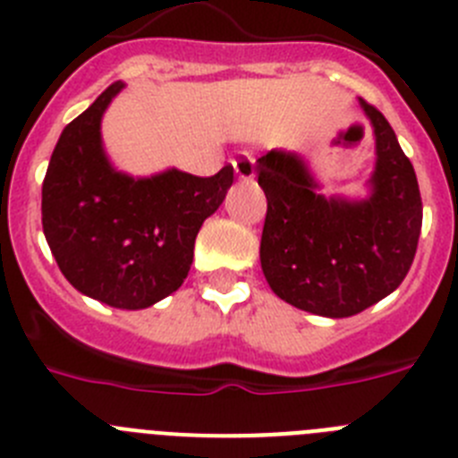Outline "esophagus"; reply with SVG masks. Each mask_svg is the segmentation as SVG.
<instances>
[{
  "instance_id": "esophagus-1",
  "label": "esophagus",
  "mask_w": 458,
  "mask_h": 458,
  "mask_svg": "<svg viewBox=\"0 0 458 458\" xmlns=\"http://www.w3.org/2000/svg\"><path fill=\"white\" fill-rule=\"evenodd\" d=\"M233 172L241 181H250L254 176V157L250 153H241V156L233 160Z\"/></svg>"
}]
</instances>
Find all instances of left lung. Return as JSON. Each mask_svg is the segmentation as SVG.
<instances>
[{"instance_id": "obj_1", "label": "left lung", "mask_w": 458, "mask_h": 458, "mask_svg": "<svg viewBox=\"0 0 458 458\" xmlns=\"http://www.w3.org/2000/svg\"><path fill=\"white\" fill-rule=\"evenodd\" d=\"M376 165L365 199L326 197L302 156L273 148L257 160L266 210L261 270L275 295L327 318L360 314L402 284L422 229L415 169L392 125L369 103Z\"/></svg>"}]
</instances>
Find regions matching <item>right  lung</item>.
<instances>
[{
  "instance_id": "add662e5",
  "label": "right lung",
  "mask_w": 458,
  "mask_h": 458,
  "mask_svg": "<svg viewBox=\"0 0 458 458\" xmlns=\"http://www.w3.org/2000/svg\"><path fill=\"white\" fill-rule=\"evenodd\" d=\"M114 82L64 128L43 181V233L64 277L116 310H147L183 284L194 238L225 201L233 167L201 179L172 167L131 176L109 163L100 135Z\"/></svg>"
}]
</instances>
